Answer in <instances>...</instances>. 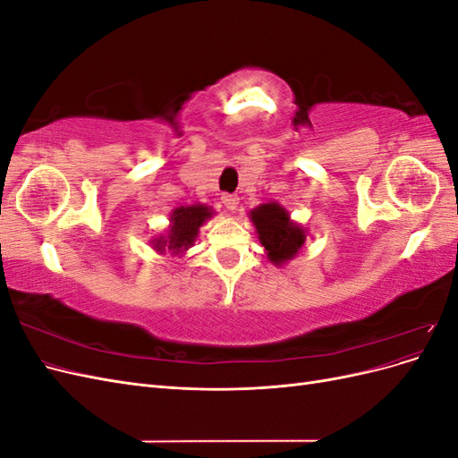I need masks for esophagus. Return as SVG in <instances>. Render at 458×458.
Returning <instances> with one entry per match:
<instances>
[{"mask_svg":"<svg viewBox=\"0 0 458 458\" xmlns=\"http://www.w3.org/2000/svg\"><path fill=\"white\" fill-rule=\"evenodd\" d=\"M221 202H224V206L227 208V210H237V208H239V197L237 195H229V192H227V195H224V197H221Z\"/></svg>","mask_w":458,"mask_h":458,"instance_id":"esophagus-1","label":"esophagus"}]
</instances>
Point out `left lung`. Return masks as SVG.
Segmentation results:
<instances>
[{
	"mask_svg": "<svg viewBox=\"0 0 458 458\" xmlns=\"http://www.w3.org/2000/svg\"><path fill=\"white\" fill-rule=\"evenodd\" d=\"M250 219L261 246L266 248L267 258L275 266L293 259L306 242V229L294 224L281 204H261L250 212Z\"/></svg>",
	"mask_w": 458,
	"mask_h": 458,
	"instance_id": "left-lung-1",
	"label": "left lung"
}]
</instances>
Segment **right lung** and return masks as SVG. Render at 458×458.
<instances>
[{"instance_id":"add662e5","label":"right lung","mask_w":458,"mask_h":458,"mask_svg":"<svg viewBox=\"0 0 458 458\" xmlns=\"http://www.w3.org/2000/svg\"><path fill=\"white\" fill-rule=\"evenodd\" d=\"M212 208L204 204H192V206H179L170 216V229L165 237L152 241V246L162 254L165 248L174 254H182L195 244L199 237V229L206 219L212 217Z\"/></svg>"}]
</instances>
